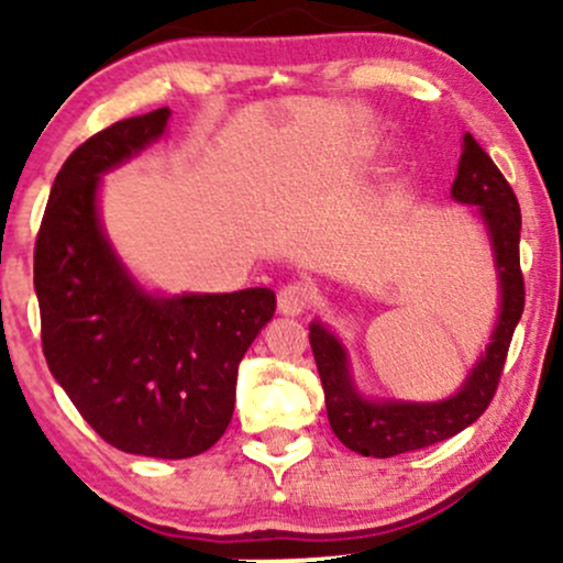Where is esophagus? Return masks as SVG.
Masks as SVG:
<instances>
[{
	"label": "esophagus",
	"mask_w": 563,
	"mask_h": 563,
	"mask_svg": "<svg viewBox=\"0 0 563 563\" xmlns=\"http://www.w3.org/2000/svg\"><path fill=\"white\" fill-rule=\"evenodd\" d=\"M312 299H314V288L309 286L307 280H296L280 288V294H277V309H280L283 314H290V318H294V314L307 312Z\"/></svg>",
	"instance_id": "1"
}]
</instances>
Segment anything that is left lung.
<instances>
[{"label":"left lung","instance_id":"obj_1","mask_svg":"<svg viewBox=\"0 0 563 563\" xmlns=\"http://www.w3.org/2000/svg\"><path fill=\"white\" fill-rule=\"evenodd\" d=\"M452 198L479 206V214L493 241L497 280H500V314H497L493 341L474 371L468 373L461 391L442 402L365 399L354 389L346 349L341 346V341L322 322L309 325V344H312L322 391H325L328 421H331L333 434L360 455L391 457L461 434L487 410L500 384L510 339L525 312V275L519 264L521 211L506 177L471 134L463 137Z\"/></svg>","mask_w":563,"mask_h":563}]
</instances>
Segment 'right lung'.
I'll use <instances>...</instances> for the list:
<instances>
[{"label":"right lung","mask_w":563,"mask_h":563,"mask_svg":"<svg viewBox=\"0 0 563 563\" xmlns=\"http://www.w3.org/2000/svg\"><path fill=\"white\" fill-rule=\"evenodd\" d=\"M169 108L115 121L57 172L34 249L42 349L81 418L132 455H200L235 410L238 365L273 320L275 290L151 296L97 217L100 174L156 142Z\"/></svg>","instance_id":"add662e5"}]
</instances>
